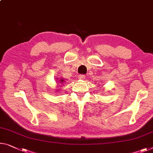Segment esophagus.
<instances>
[{"instance_id":"esophagus-1","label":"esophagus","mask_w":153,"mask_h":153,"mask_svg":"<svg viewBox=\"0 0 153 153\" xmlns=\"http://www.w3.org/2000/svg\"><path fill=\"white\" fill-rule=\"evenodd\" d=\"M79 79H84V78H85V76H84V75H79Z\"/></svg>"}]
</instances>
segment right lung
<instances>
[{
	"label": "right lung",
	"mask_w": 153,
	"mask_h": 153,
	"mask_svg": "<svg viewBox=\"0 0 153 153\" xmlns=\"http://www.w3.org/2000/svg\"><path fill=\"white\" fill-rule=\"evenodd\" d=\"M58 82H59V84H62V83H63V82H64V79H60V80L58 81Z\"/></svg>",
	"instance_id": "obj_1"
}]
</instances>
